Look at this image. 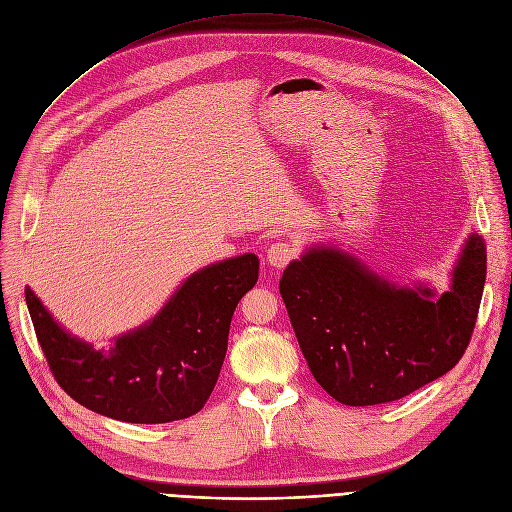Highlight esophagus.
I'll return each mask as SVG.
<instances>
[{
	"mask_svg": "<svg viewBox=\"0 0 512 512\" xmlns=\"http://www.w3.org/2000/svg\"><path fill=\"white\" fill-rule=\"evenodd\" d=\"M297 257V249L295 244L286 242V240H278L274 244H270L268 249V263L272 265V268H284V265H288V261H293Z\"/></svg>",
	"mask_w": 512,
	"mask_h": 512,
	"instance_id": "34e87169",
	"label": "esophagus"
}]
</instances>
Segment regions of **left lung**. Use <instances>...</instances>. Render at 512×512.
Returning <instances> with one entry per match:
<instances>
[{"label":"left lung","instance_id":"8db88e82","mask_svg":"<svg viewBox=\"0 0 512 512\" xmlns=\"http://www.w3.org/2000/svg\"><path fill=\"white\" fill-rule=\"evenodd\" d=\"M485 242L471 234L452 286H397L355 257L314 247L280 280L307 366L345 406L395 402L450 372L469 347L483 295Z\"/></svg>","mask_w":512,"mask_h":512}]
</instances>
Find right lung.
<instances>
[{
	"instance_id": "1",
	"label": "right lung",
	"mask_w": 512,
	"mask_h": 512,
	"mask_svg": "<svg viewBox=\"0 0 512 512\" xmlns=\"http://www.w3.org/2000/svg\"><path fill=\"white\" fill-rule=\"evenodd\" d=\"M259 276L244 253L188 276L157 316L108 351L66 332L27 286L35 335L58 385L102 416L159 425L201 410L226 358L234 309Z\"/></svg>"
}]
</instances>
